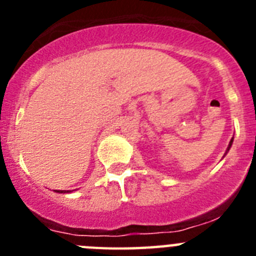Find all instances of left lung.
<instances>
[{
  "mask_svg": "<svg viewBox=\"0 0 256 256\" xmlns=\"http://www.w3.org/2000/svg\"><path fill=\"white\" fill-rule=\"evenodd\" d=\"M232 144H234V138H232L230 141V144H228V148H227V151H226V154H227L228 151H230V146H232ZM226 154H224V155H226Z\"/></svg>",
  "mask_w": 256,
  "mask_h": 256,
  "instance_id": "left-lung-1",
  "label": "left lung"
}]
</instances>
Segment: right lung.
<instances>
[{
	"label": "right lung",
	"mask_w": 256,
	"mask_h": 256,
	"mask_svg": "<svg viewBox=\"0 0 256 256\" xmlns=\"http://www.w3.org/2000/svg\"><path fill=\"white\" fill-rule=\"evenodd\" d=\"M55 192H60V194H65V192H68V191H58V190H55Z\"/></svg>",
	"instance_id": "add662e5"
}]
</instances>
